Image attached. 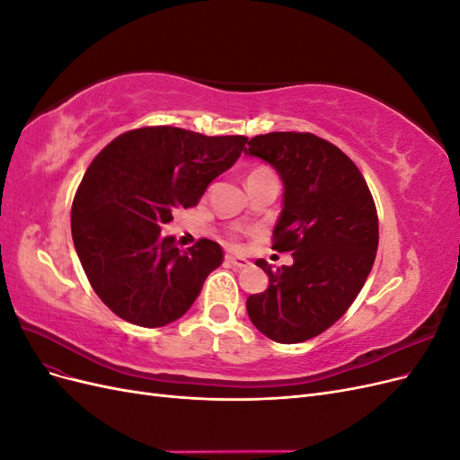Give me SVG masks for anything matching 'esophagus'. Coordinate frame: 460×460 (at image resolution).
Here are the masks:
<instances>
[{
  "instance_id": "34e87169",
  "label": "esophagus",
  "mask_w": 460,
  "mask_h": 460,
  "mask_svg": "<svg viewBox=\"0 0 460 460\" xmlns=\"http://www.w3.org/2000/svg\"><path fill=\"white\" fill-rule=\"evenodd\" d=\"M225 261H226L228 267H234V269H245L247 264H249L247 259H243V257H234V255H226Z\"/></svg>"
}]
</instances>
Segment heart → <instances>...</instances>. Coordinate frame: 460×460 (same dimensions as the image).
Instances as JSON below:
<instances>
[{
	"instance_id": "heart-1",
	"label": "heart",
	"mask_w": 460,
	"mask_h": 460,
	"mask_svg": "<svg viewBox=\"0 0 460 460\" xmlns=\"http://www.w3.org/2000/svg\"><path fill=\"white\" fill-rule=\"evenodd\" d=\"M269 174H272L269 169H262V166H257V169H253L252 172H249L247 180L259 178V176H269ZM240 240H242V234H240V232L230 234V243H232V245H240Z\"/></svg>"
}]
</instances>
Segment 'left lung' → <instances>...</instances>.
I'll return each instance as SVG.
<instances>
[{"mask_svg": "<svg viewBox=\"0 0 460 460\" xmlns=\"http://www.w3.org/2000/svg\"><path fill=\"white\" fill-rule=\"evenodd\" d=\"M247 155L270 163L284 180V207L272 249L294 264L259 259L269 288L249 296L247 314L278 343L307 341L345 314L378 252V213L365 176L345 153L311 132H270L249 140Z\"/></svg>", "mask_w": 460, "mask_h": 460, "instance_id": "obj_1", "label": "left lung"}]
</instances>
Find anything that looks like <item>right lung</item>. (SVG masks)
<instances>
[{
  "mask_svg": "<svg viewBox=\"0 0 460 460\" xmlns=\"http://www.w3.org/2000/svg\"><path fill=\"white\" fill-rule=\"evenodd\" d=\"M245 142V136L144 127L97 153L75 193L71 230L90 286L117 316L159 328L191 307L225 253L207 238L178 249L161 226L178 208L198 205Z\"/></svg>",
  "mask_w": 460,
  "mask_h": 460,
  "instance_id": "right-lung-1",
  "label": "right lung"
}]
</instances>
